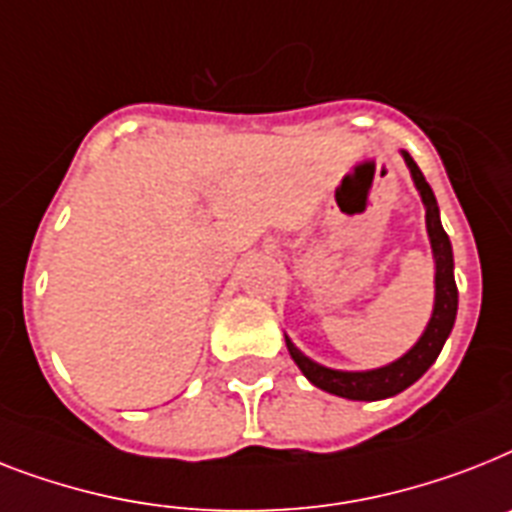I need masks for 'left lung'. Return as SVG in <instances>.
I'll use <instances>...</instances> for the list:
<instances>
[{
    "mask_svg": "<svg viewBox=\"0 0 512 512\" xmlns=\"http://www.w3.org/2000/svg\"><path fill=\"white\" fill-rule=\"evenodd\" d=\"M402 157H405V165L410 168L415 189H418L423 207H426V231H429L431 255H434L436 270L434 310H431V318L426 328H423L421 339L400 360H394L389 365H381V368H373V371H336V368H326V365L310 360L284 334L289 355H292L299 371L305 373L307 381L323 389V392L344 397V400L376 402L405 392L407 386H413L436 363V357H439L452 326H455V315H458V286H455V260H452L450 236L444 234L442 220H439V205H436L434 191L426 184L421 168L415 165V160L407 152H402Z\"/></svg>",
    "mask_w": 512,
    "mask_h": 512,
    "instance_id": "obj_1",
    "label": "left lung"
}]
</instances>
